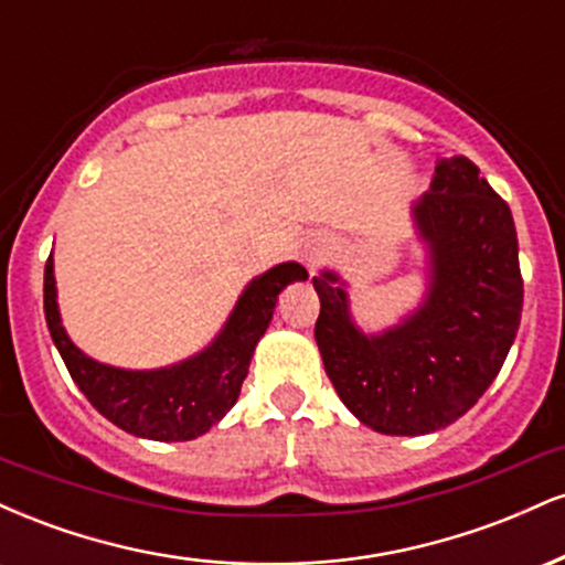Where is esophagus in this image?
I'll return each instance as SVG.
<instances>
[{
  "instance_id": "esophagus-1",
  "label": "esophagus",
  "mask_w": 565,
  "mask_h": 565,
  "mask_svg": "<svg viewBox=\"0 0 565 565\" xmlns=\"http://www.w3.org/2000/svg\"><path fill=\"white\" fill-rule=\"evenodd\" d=\"M329 249H332V244H329V238L323 236H310L308 242L300 246V257L305 260L308 268H313V265H319L321 260H327Z\"/></svg>"
}]
</instances>
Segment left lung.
Instances as JSON below:
<instances>
[{"label":"left lung","mask_w":565,"mask_h":565,"mask_svg":"<svg viewBox=\"0 0 565 565\" xmlns=\"http://www.w3.org/2000/svg\"><path fill=\"white\" fill-rule=\"evenodd\" d=\"M468 157L440 159L414 223L430 246L425 302L398 327L364 334L332 270L313 276L323 369L372 430L425 436L462 417L508 359L523 310L510 206Z\"/></svg>","instance_id":"left-lung-1"}]
</instances>
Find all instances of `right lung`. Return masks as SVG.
Returning <instances> with one entry per match:
<instances>
[{
  "label": "right lung",
  "mask_w": 565,
  "mask_h": 565,
  "mask_svg": "<svg viewBox=\"0 0 565 565\" xmlns=\"http://www.w3.org/2000/svg\"><path fill=\"white\" fill-rule=\"evenodd\" d=\"M308 278L297 263H281L249 284L228 323L199 355L153 372H127L97 364L68 340L55 300L53 255L44 265V319L71 380L116 427L151 440H191L204 436L236 404L249 372L257 340L274 319L276 297L291 281Z\"/></svg>",
  "instance_id": "obj_1"
}]
</instances>
